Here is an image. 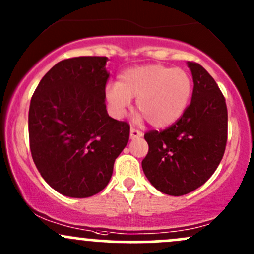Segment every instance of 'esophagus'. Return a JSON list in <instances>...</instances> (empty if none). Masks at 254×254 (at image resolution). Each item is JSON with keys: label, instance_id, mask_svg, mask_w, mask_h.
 I'll use <instances>...</instances> for the list:
<instances>
[{"label": "esophagus", "instance_id": "34e87169", "mask_svg": "<svg viewBox=\"0 0 254 254\" xmlns=\"http://www.w3.org/2000/svg\"><path fill=\"white\" fill-rule=\"evenodd\" d=\"M129 137L130 139H137L143 137V133L140 130L135 129V128H130V132H129Z\"/></svg>", "mask_w": 254, "mask_h": 254}]
</instances>
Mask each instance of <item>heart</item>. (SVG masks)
Segmentation results:
<instances>
[{"mask_svg":"<svg viewBox=\"0 0 254 254\" xmlns=\"http://www.w3.org/2000/svg\"><path fill=\"white\" fill-rule=\"evenodd\" d=\"M192 91L189 73L181 67L150 64L130 67L119 76V82L109 83L105 98L117 117H122L137 98V110L154 127L174 124L187 109Z\"/></svg>","mask_w":254,"mask_h":254,"instance_id":"obj_1","label":"heart"}]
</instances>
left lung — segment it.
<instances>
[{"label": "left lung", "instance_id": "8db88e82", "mask_svg": "<svg viewBox=\"0 0 254 254\" xmlns=\"http://www.w3.org/2000/svg\"><path fill=\"white\" fill-rule=\"evenodd\" d=\"M193 89L190 105L165 130H150L144 138L149 151L141 161L149 182L163 193L182 196L209 179L223 159L228 139L224 95L197 63L188 62Z\"/></svg>", "mask_w": 254, "mask_h": 254}]
</instances>
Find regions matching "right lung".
<instances>
[{"label": "right lung", "instance_id": "1", "mask_svg": "<svg viewBox=\"0 0 254 254\" xmlns=\"http://www.w3.org/2000/svg\"><path fill=\"white\" fill-rule=\"evenodd\" d=\"M106 57H77L54 65L29 109L32 160L59 193L83 198L102 191L129 139V125L108 115Z\"/></svg>", "mask_w": 254, "mask_h": 254}]
</instances>
